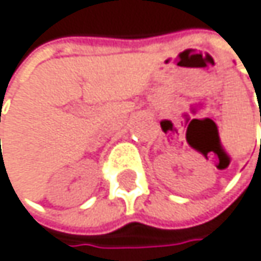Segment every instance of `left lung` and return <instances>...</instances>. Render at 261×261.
Returning <instances> with one entry per match:
<instances>
[{
    "label": "left lung",
    "instance_id": "left-lung-1",
    "mask_svg": "<svg viewBox=\"0 0 261 261\" xmlns=\"http://www.w3.org/2000/svg\"><path fill=\"white\" fill-rule=\"evenodd\" d=\"M260 151H261V147H260Z\"/></svg>",
    "mask_w": 261,
    "mask_h": 261
}]
</instances>
